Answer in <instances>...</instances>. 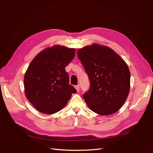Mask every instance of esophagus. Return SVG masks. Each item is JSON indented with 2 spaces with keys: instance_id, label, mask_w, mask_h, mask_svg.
Segmentation results:
<instances>
[{
  "instance_id": "obj_1",
  "label": "esophagus",
  "mask_w": 153,
  "mask_h": 153,
  "mask_svg": "<svg viewBox=\"0 0 153 153\" xmlns=\"http://www.w3.org/2000/svg\"><path fill=\"white\" fill-rule=\"evenodd\" d=\"M75 88H76V91H77V92H79V90H80V85H76V86H75Z\"/></svg>"
}]
</instances>
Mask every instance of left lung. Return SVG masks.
<instances>
[{
  "label": "left lung",
  "mask_w": 153,
  "mask_h": 153,
  "mask_svg": "<svg viewBox=\"0 0 153 153\" xmlns=\"http://www.w3.org/2000/svg\"><path fill=\"white\" fill-rule=\"evenodd\" d=\"M91 82L83 98L100 115H111L123 106L129 94L130 72L125 61L110 48L94 43L77 50Z\"/></svg>",
  "instance_id": "1"
}]
</instances>
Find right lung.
<instances>
[{"mask_svg": "<svg viewBox=\"0 0 153 153\" xmlns=\"http://www.w3.org/2000/svg\"><path fill=\"white\" fill-rule=\"evenodd\" d=\"M76 50L55 45L39 53L24 76L27 99L39 112L53 114L60 111L76 92L69 84L65 67L74 59Z\"/></svg>", "mask_w": 153, "mask_h": 153, "instance_id": "obj_1", "label": "right lung"}]
</instances>
